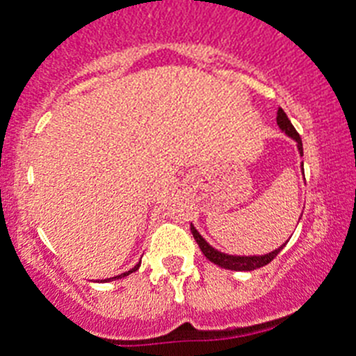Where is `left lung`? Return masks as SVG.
<instances>
[{"label":"left lung","instance_id":"8db88e82","mask_svg":"<svg viewBox=\"0 0 356 356\" xmlns=\"http://www.w3.org/2000/svg\"><path fill=\"white\" fill-rule=\"evenodd\" d=\"M277 126H279V129H281V131L286 135V137H290L291 140L297 144L298 154L304 156L300 135H298L297 129L293 128V124L290 122L288 115L284 114L283 108H279L277 111ZM302 167H304V163H302ZM191 234H193L197 244L200 245L204 257L207 258L209 261H212L214 265H218V267L228 268V270H254V268L264 267V265L270 264V261L274 260L279 253H281V249L286 245V242H284L283 245H279L277 249H274V251H270V253H267V254H249V257H244V254L223 253V251H219V249L212 248V245L209 244L204 237H202L200 232L193 227V223H191Z\"/></svg>","mask_w":356,"mask_h":356}]
</instances>
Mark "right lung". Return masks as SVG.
Wrapping results in <instances>:
<instances>
[{"label":"right lung","mask_w":356,"mask_h":356,"mask_svg":"<svg viewBox=\"0 0 356 356\" xmlns=\"http://www.w3.org/2000/svg\"><path fill=\"white\" fill-rule=\"evenodd\" d=\"M138 267H140V261H138V264H137V265H135V267H133V268H129V270H128V272H122V274H119V275H114V277L103 279V281H115V279H121V277H126V275H129V274H131V272L138 270Z\"/></svg>","instance_id":"1"}]
</instances>
